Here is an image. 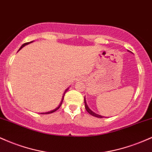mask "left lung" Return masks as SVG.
Returning a JSON list of instances; mask_svg holds the SVG:
<instances>
[{"instance_id": "1", "label": "left lung", "mask_w": 152, "mask_h": 152, "mask_svg": "<svg viewBox=\"0 0 152 152\" xmlns=\"http://www.w3.org/2000/svg\"><path fill=\"white\" fill-rule=\"evenodd\" d=\"M84 102H85V109H86V110H87V111H88V113H89L90 114V115H93V116H95V117H97V118H103V116H102V115H98V114L95 113L94 112L92 111V110H90V109L89 108H88V105H87L86 102H85V98H84Z\"/></svg>"}]
</instances>
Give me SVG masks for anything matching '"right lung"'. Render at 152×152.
Returning a JSON list of instances; mask_svg holds the SVG:
<instances>
[{
	"label": "right lung",
	"mask_w": 152,
	"mask_h": 152,
	"mask_svg": "<svg viewBox=\"0 0 152 152\" xmlns=\"http://www.w3.org/2000/svg\"><path fill=\"white\" fill-rule=\"evenodd\" d=\"M31 42H26V43L23 44V45H22V46H21V48H20V49H19V50H20V49H21V48H23V47H24V46H26V45H27V44H30V43H31ZM67 90H65V92H64V95H63V98H62V102H61L60 105H59V106H58L57 108H55V109H54V110H52V111H49V112H47V113H41V114H49V113H54V111H56V110H58V109H59V108H60V106H61V105H62V102H63V99H64V94H65V93H66V92H67Z\"/></svg>",
	"instance_id": "add662e5"
}]
</instances>
